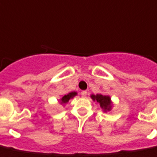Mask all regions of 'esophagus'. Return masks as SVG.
<instances>
[{"label":"esophagus","instance_id":"1","mask_svg":"<svg viewBox=\"0 0 157 157\" xmlns=\"http://www.w3.org/2000/svg\"><path fill=\"white\" fill-rule=\"evenodd\" d=\"M82 98H86V91H82Z\"/></svg>","mask_w":157,"mask_h":157}]
</instances>
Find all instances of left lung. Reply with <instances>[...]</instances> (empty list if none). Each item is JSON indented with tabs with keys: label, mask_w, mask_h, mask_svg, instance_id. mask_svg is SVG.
<instances>
[{
	"label": "left lung",
	"mask_w": 157,
	"mask_h": 157,
	"mask_svg": "<svg viewBox=\"0 0 157 157\" xmlns=\"http://www.w3.org/2000/svg\"><path fill=\"white\" fill-rule=\"evenodd\" d=\"M91 98L94 99V101H97L102 109H104V111H109L111 109V101H110V98L109 96H105L102 94H97V95H92Z\"/></svg>",
	"instance_id": "left-lung-1"
}]
</instances>
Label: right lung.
<instances>
[{
  "mask_svg": "<svg viewBox=\"0 0 157 157\" xmlns=\"http://www.w3.org/2000/svg\"><path fill=\"white\" fill-rule=\"evenodd\" d=\"M76 94H76L75 92H71V93H70V94H67V95H64V96L61 98V104H66L71 98H72L74 96H75Z\"/></svg>",
  "mask_w": 157,
  "mask_h": 157,
  "instance_id": "obj_1",
  "label": "right lung"
}]
</instances>
